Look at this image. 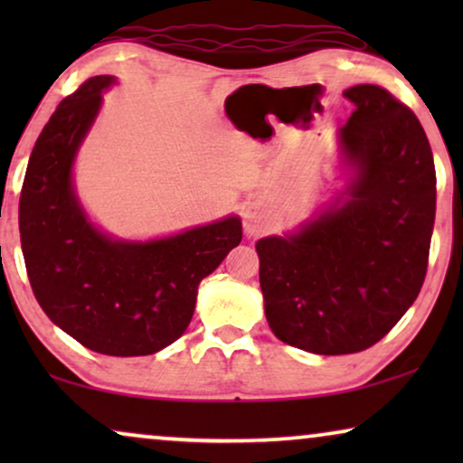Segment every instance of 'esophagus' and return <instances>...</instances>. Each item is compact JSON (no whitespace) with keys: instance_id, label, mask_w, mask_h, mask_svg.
<instances>
[{"instance_id":"obj_1","label":"esophagus","mask_w":463,"mask_h":463,"mask_svg":"<svg viewBox=\"0 0 463 463\" xmlns=\"http://www.w3.org/2000/svg\"><path fill=\"white\" fill-rule=\"evenodd\" d=\"M261 230H263L261 213H259L257 206H249L244 213V232L249 233V236H257Z\"/></svg>"}]
</instances>
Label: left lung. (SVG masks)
Wrapping results in <instances>:
<instances>
[{
  "instance_id": "1",
  "label": "left lung",
  "mask_w": 463,
  "mask_h": 463,
  "mask_svg": "<svg viewBox=\"0 0 463 463\" xmlns=\"http://www.w3.org/2000/svg\"><path fill=\"white\" fill-rule=\"evenodd\" d=\"M337 132L347 181L312 219L257 246L271 333L339 356L375 345L420 295L436 214V170L415 113L388 90H344Z\"/></svg>"
}]
</instances>
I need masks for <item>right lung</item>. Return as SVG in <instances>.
Returning a JSON list of instances; mask_svg holds the SVG:
<instances>
[{"label":"right lung","mask_w":463,"mask_h":463,"mask_svg":"<svg viewBox=\"0 0 463 463\" xmlns=\"http://www.w3.org/2000/svg\"><path fill=\"white\" fill-rule=\"evenodd\" d=\"M113 75L56 107L31 151L18 230L37 303L56 326L107 356L164 350L192 322L198 287L242 240L236 214L156 240H119L88 219L73 164Z\"/></svg>","instance_id":"right-lung-1"}]
</instances>
